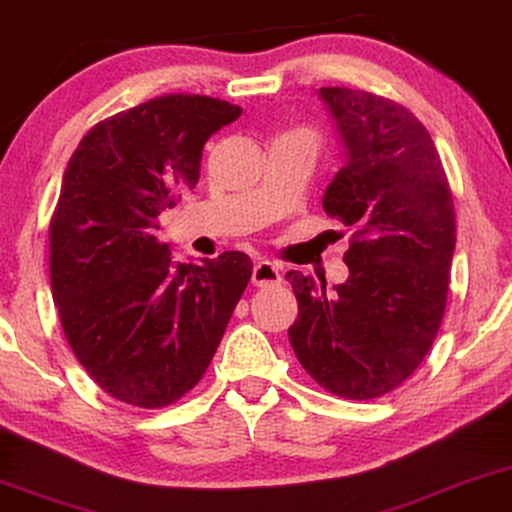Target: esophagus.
Wrapping results in <instances>:
<instances>
[{"label":"esophagus","instance_id":"34e87169","mask_svg":"<svg viewBox=\"0 0 512 512\" xmlns=\"http://www.w3.org/2000/svg\"><path fill=\"white\" fill-rule=\"evenodd\" d=\"M281 267L271 260H260L252 267V283L257 288H269V285H278L281 283Z\"/></svg>","mask_w":512,"mask_h":512}]
</instances>
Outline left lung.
Segmentation results:
<instances>
[{"mask_svg":"<svg viewBox=\"0 0 512 512\" xmlns=\"http://www.w3.org/2000/svg\"><path fill=\"white\" fill-rule=\"evenodd\" d=\"M344 166L323 210L353 229L349 278L325 292L288 271L299 316L290 344L325 391L372 400L398 388L431 349L445 316L456 243L454 203L431 135L410 109L367 91H318Z\"/></svg>","mask_w":512,"mask_h":512,"instance_id":"left-lung-1","label":"left lung"}]
</instances>
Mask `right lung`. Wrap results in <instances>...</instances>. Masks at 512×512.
<instances>
[{"label": "right lung", "instance_id": "1", "mask_svg": "<svg viewBox=\"0 0 512 512\" xmlns=\"http://www.w3.org/2000/svg\"><path fill=\"white\" fill-rule=\"evenodd\" d=\"M243 109L168 93L79 142L51 220V288L74 356L102 391L156 410L199 384L252 276L245 252L175 262L159 215L199 182L203 145Z\"/></svg>", "mask_w": 512, "mask_h": 512}]
</instances>
